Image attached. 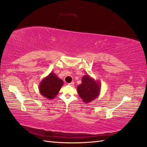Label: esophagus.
I'll list each match as a JSON object with an SVG mask.
<instances>
[{
	"instance_id": "1",
	"label": "esophagus",
	"mask_w": 147,
	"mask_h": 147,
	"mask_svg": "<svg viewBox=\"0 0 147 147\" xmlns=\"http://www.w3.org/2000/svg\"><path fill=\"white\" fill-rule=\"evenodd\" d=\"M74 84V82H70V83L67 84V85H69V86H73Z\"/></svg>"
}]
</instances>
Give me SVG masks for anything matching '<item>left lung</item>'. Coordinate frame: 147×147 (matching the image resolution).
Returning a JSON list of instances; mask_svg holds the SVG:
<instances>
[{
  "label": "left lung",
  "mask_w": 147,
  "mask_h": 147,
  "mask_svg": "<svg viewBox=\"0 0 147 147\" xmlns=\"http://www.w3.org/2000/svg\"><path fill=\"white\" fill-rule=\"evenodd\" d=\"M79 96L85 103H89L99 96L100 91V84L99 81L84 75L82 78V83L78 86Z\"/></svg>",
  "instance_id": "1"
}]
</instances>
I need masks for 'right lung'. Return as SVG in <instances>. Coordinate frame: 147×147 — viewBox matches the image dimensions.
Returning <instances> with one entry per match:
<instances>
[{"mask_svg":"<svg viewBox=\"0 0 147 147\" xmlns=\"http://www.w3.org/2000/svg\"><path fill=\"white\" fill-rule=\"evenodd\" d=\"M63 84V81L53 72H51L40 82L39 84L40 93L45 98L53 99L58 94Z\"/></svg>","mask_w":147,"mask_h":147,"instance_id":"obj_1","label":"right lung"}]
</instances>
